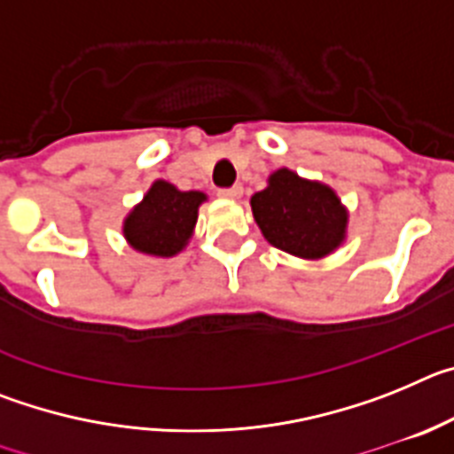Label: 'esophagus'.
Returning <instances> with one entry per match:
<instances>
[{
  "label": "esophagus",
  "instance_id": "34e87169",
  "mask_svg": "<svg viewBox=\"0 0 454 454\" xmlns=\"http://www.w3.org/2000/svg\"><path fill=\"white\" fill-rule=\"evenodd\" d=\"M220 198L224 200H239L240 195H243V186H231V188H223V191L218 192Z\"/></svg>",
  "mask_w": 454,
  "mask_h": 454
}]
</instances>
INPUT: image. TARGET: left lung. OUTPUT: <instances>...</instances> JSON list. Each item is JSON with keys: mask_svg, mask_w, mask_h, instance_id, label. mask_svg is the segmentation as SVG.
<instances>
[{"mask_svg": "<svg viewBox=\"0 0 454 454\" xmlns=\"http://www.w3.org/2000/svg\"><path fill=\"white\" fill-rule=\"evenodd\" d=\"M263 239L300 259H325L348 239L346 204L332 186L298 172L279 168L268 177V186L250 198Z\"/></svg>", "mask_w": 454, "mask_h": 454, "instance_id": "left-lung-1", "label": "left lung"}]
</instances>
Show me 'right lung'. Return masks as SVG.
I'll return each mask as SVG.
<instances>
[{
	"label": "right lung",
	"mask_w": 454,
	"mask_h": 454,
	"mask_svg": "<svg viewBox=\"0 0 454 454\" xmlns=\"http://www.w3.org/2000/svg\"><path fill=\"white\" fill-rule=\"evenodd\" d=\"M202 202H207V192L179 191L166 179H156L143 200L124 215V240L140 254L170 259L186 250Z\"/></svg>",
	"instance_id": "1"
}]
</instances>
